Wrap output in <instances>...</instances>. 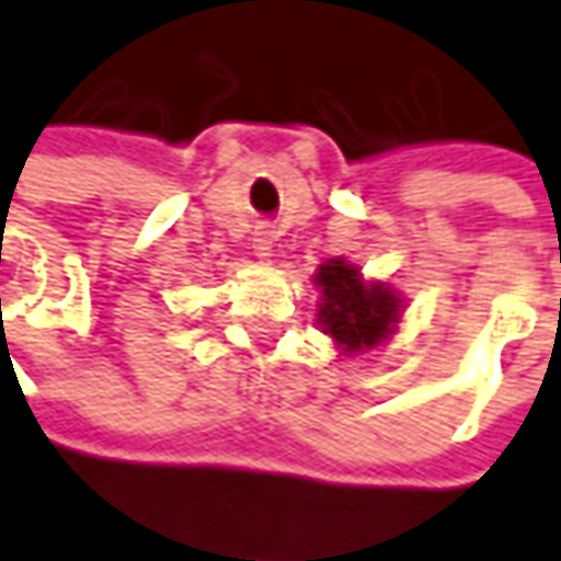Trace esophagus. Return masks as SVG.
<instances>
[{
  "instance_id": "34e87169",
  "label": "esophagus",
  "mask_w": 561,
  "mask_h": 561,
  "mask_svg": "<svg viewBox=\"0 0 561 561\" xmlns=\"http://www.w3.org/2000/svg\"><path fill=\"white\" fill-rule=\"evenodd\" d=\"M270 248H273V229L261 226L254 232V251H257V257H270Z\"/></svg>"
}]
</instances>
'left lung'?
I'll return each mask as SVG.
<instances>
[{
  "instance_id": "8db88e82",
  "label": "left lung",
  "mask_w": 561,
  "mask_h": 561,
  "mask_svg": "<svg viewBox=\"0 0 561 561\" xmlns=\"http://www.w3.org/2000/svg\"><path fill=\"white\" fill-rule=\"evenodd\" d=\"M317 285L322 288L319 322L344 351L373 347L388 335V325L397 317V298L385 288H366L359 273L344 261L319 266Z\"/></svg>"
}]
</instances>
